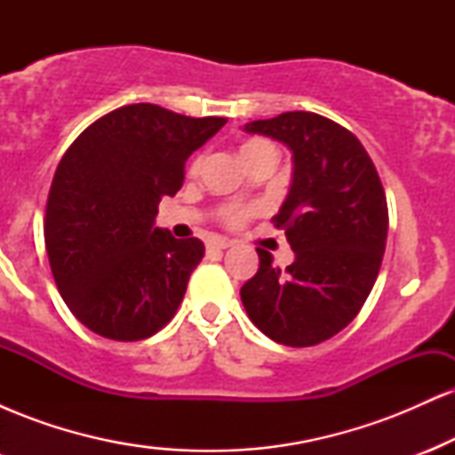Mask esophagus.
Listing matches in <instances>:
<instances>
[{"mask_svg":"<svg viewBox=\"0 0 455 455\" xmlns=\"http://www.w3.org/2000/svg\"><path fill=\"white\" fill-rule=\"evenodd\" d=\"M231 245H233L231 239L213 237V239H210V243H207V248H210V250H227V248H231Z\"/></svg>","mask_w":455,"mask_h":455,"instance_id":"obj_1","label":"esophagus"}]
</instances>
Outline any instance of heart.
Returning a JSON list of instances; mask_svg holds the SVG:
<instances>
[{
	"mask_svg": "<svg viewBox=\"0 0 455 455\" xmlns=\"http://www.w3.org/2000/svg\"><path fill=\"white\" fill-rule=\"evenodd\" d=\"M265 148H271L274 149V145L267 143V140L263 139H252V140H245L242 145V149H239V156H245V154H252V151H259V149H265ZM198 166V160H195V169ZM250 210H231L227 213V220L228 222H239L243 220L245 216H248Z\"/></svg>",
	"mask_w": 455,
	"mask_h": 455,
	"instance_id": "1",
	"label": "heart"
}]
</instances>
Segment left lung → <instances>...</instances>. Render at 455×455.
Instances as JSON below:
<instances>
[{
	"instance_id": "obj_1",
	"label": "left lung",
	"mask_w": 455,
	"mask_h": 455,
	"mask_svg": "<svg viewBox=\"0 0 455 455\" xmlns=\"http://www.w3.org/2000/svg\"><path fill=\"white\" fill-rule=\"evenodd\" d=\"M293 151V184L271 218L295 252L286 269L257 248L259 271L242 286L250 321L286 347H315L357 316L387 242V198L359 139L307 111L243 126Z\"/></svg>"
}]
</instances>
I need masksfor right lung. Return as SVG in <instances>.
Returning <instances> with one entry per match:
<instances>
[{"label":"right lung","instance_id":"right-lung-1","mask_svg":"<svg viewBox=\"0 0 455 455\" xmlns=\"http://www.w3.org/2000/svg\"><path fill=\"white\" fill-rule=\"evenodd\" d=\"M224 124L128 104L83 130L60 160L46 254L66 306L93 333L145 340L175 316L205 245L154 227L158 203L180 190L186 160Z\"/></svg>","mask_w":455,"mask_h":455}]
</instances>
